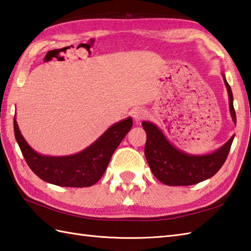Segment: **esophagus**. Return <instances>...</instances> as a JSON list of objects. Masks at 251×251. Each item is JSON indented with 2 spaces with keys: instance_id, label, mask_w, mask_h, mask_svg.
Wrapping results in <instances>:
<instances>
[{
  "instance_id": "34e87169",
  "label": "esophagus",
  "mask_w": 251,
  "mask_h": 251,
  "mask_svg": "<svg viewBox=\"0 0 251 251\" xmlns=\"http://www.w3.org/2000/svg\"><path fill=\"white\" fill-rule=\"evenodd\" d=\"M132 116H133V118H134V120H135L136 122H140L141 120L146 118V117H147V112H146L145 109L136 108V109L133 110Z\"/></svg>"
}]
</instances>
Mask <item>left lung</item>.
<instances>
[{
  "label": "left lung",
  "instance_id": "8db88e82",
  "mask_svg": "<svg viewBox=\"0 0 251 251\" xmlns=\"http://www.w3.org/2000/svg\"><path fill=\"white\" fill-rule=\"evenodd\" d=\"M223 80L228 94L229 114L236 125L231 86L224 75ZM142 126L147 135L144 152L152 175L169 186L194 185L213 176L226 161L235 136L234 134L226 144L210 154L192 155L172 145L162 131L152 122L143 121Z\"/></svg>",
  "mask_w": 251,
  "mask_h": 251
}]
</instances>
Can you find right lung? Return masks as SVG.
Masks as SVG:
<instances>
[{
    "instance_id": "right-lung-1",
    "label": "right lung",
    "mask_w": 251,
    "mask_h": 251,
    "mask_svg": "<svg viewBox=\"0 0 251 251\" xmlns=\"http://www.w3.org/2000/svg\"><path fill=\"white\" fill-rule=\"evenodd\" d=\"M131 117L109 126L93 144L69 156L41 155L32 150L14 119L15 137L30 169L41 180L65 187H89L103 176L110 158L131 130Z\"/></svg>"
}]
</instances>
